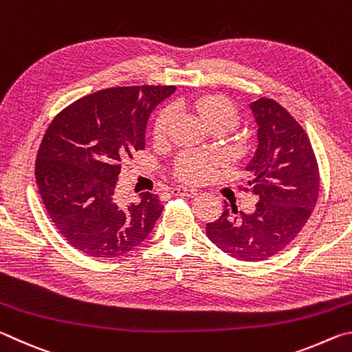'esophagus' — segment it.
<instances>
[{"label":"esophagus","mask_w":352,"mask_h":352,"mask_svg":"<svg viewBox=\"0 0 352 352\" xmlns=\"http://www.w3.org/2000/svg\"><path fill=\"white\" fill-rule=\"evenodd\" d=\"M172 195H180V197H195V195H197V190L178 186L172 189Z\"/></svg>","instance_id":"34e87169"}]
</instances>
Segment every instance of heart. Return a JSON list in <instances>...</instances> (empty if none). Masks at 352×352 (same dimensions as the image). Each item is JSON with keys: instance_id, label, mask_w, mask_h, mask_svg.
I'll list each match as a JSON object with an SVG mask.
<instances>
[{"instance_id": "heart-1", "label": "heart", "mask_w": 352, "mask_h": 352, "mask_svg": "<svg viewBox=\"0 0 352 352\" xmlns=\"http://www.w3.org/2000/svg\"><path fill=\"white\" fill-rule=\"evenodd\" d=\"M192 107L197 116L204 121L208 127L211 124L222 122L226 124L230 129L234 126L237 121V111L234 105L228 102L225 98L220 96H201L194 99L189 104ZM175 111L172 109H164L160 113L157 121L153 126V136L157 141L166 140L169 135V130L172 122H174ZM217 164V158L212 155L197 153V152H188L180 158L177 164V175L182 178L183 182L188 183H200L208 180L212 175L214 168Z\"/></svg>"}]
</instances>
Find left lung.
Wrapping results in <instances>:
<instances>
[{"label": "left lung", "instance_id": "left-lung-1", "mask_svg": "<svg viewBox=\"0 0 352 352\" xmlns=\"http://www.w3.org/2000/svg\"><path fill=\"white\" fill-rule=\"evenodd\" d=\"M250 109L258 147L245 168V190L259 201L252 214L225 204L222 216L206 223V236L233 258L262 261L287 247L306 225L318 200L320 174L306 132L283 105L259 98Z\"/></svg>", "mask_w": 352, "mask_h": 352}]
</instances>
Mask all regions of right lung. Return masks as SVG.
Returning <instances> with one entry per match:
<instances>
[{"label": "right lung", "mask_w": 352, "mask_h": 352, "mask_svg": "<svg viewBox=\"0 0 352 352\" xmlns=\"http://www.w3.org/2000/svg\"><path fill=\"white\" fill-rule=\"evenodd\" d=\"M175 87H116L76 100L52 119L35 160V180L51 222L71 247L119 258L144 242L163 206L141 192L122 205L121 163L146 146L147 121Z\"/></svg>", "instance_id": "1"}]
</instances>
